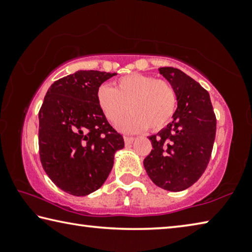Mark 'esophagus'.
Here are the masks:
<instances>
[{
	"instance_id": "34e87169",
	"label": "esophagus",
	"mask_w": 252,
	"mask_h": 252,
	"mask_svg": "<svg viewBox=\"0 0 252 252\" xmlns=\"http://www.w3.org/2000/svg\"><path fill=\"white\" fill-rule=\"evenodd\" d=\"M133 141H134V138H132V136H125L126 146H130V144Z\"/></svg>"
}]
</instances>
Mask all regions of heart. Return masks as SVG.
I'll list each match as a JSON object with an SVG mask.
<instances>
[{"label":"heart","mask_w":252,"mask_h":252,"mask_svg":"<svg viewBox=\"0 0 252 252\" xmlns=\"http://www.w3.org/2000/svg\"><path fill=\"white\" fill-rule=\"evenodd\" d=\"M116 87L101 85L97 90V105L106 120L127 132H139L147 127L158 131L167 126L176 112L177 92L173 85L153 75L132 73L116 81Z\"/></svg>","instance_id":"b5f03b06"}]
</instances>
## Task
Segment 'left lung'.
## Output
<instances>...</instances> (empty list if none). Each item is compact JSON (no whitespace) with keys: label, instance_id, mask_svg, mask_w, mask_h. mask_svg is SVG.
<instances>
[{"label":"left lung","instance_id":"1","mask_svg":"<svg viewBox=\"0 0 252 252\" xmlns=\"http://www.w3.org/2000/svg\"><path fill=\"white\" fill-rule=\"evenodd\" d=\"M173 85L178 108L172 122L151 135L152 150L143 161L155 185L169 191L186 190L197 182L210 161L217 119L207 90L185 72L159 67Z\"/></svg>","mask_w":252,"mask_h":252}]
</instances>
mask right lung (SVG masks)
Instances as JSON below:
<instances>
[{
  "label": "right lung",
  "mask_w": 252,
  "mask_h": 252,
  "mask_svg": "<svg viewBox=\"0 0 252 252\" xmlns=\"http://www.w3.org/2000/svg\"><path fill=\"white\" fill-rule=\"evenodd\" d=\"M117 73L82 71L59 79L39 112L40 160L55 186L72 195L99 189L113 167L123 136L97 105V90Z\"/></svg>",
  "instance_id": "add662e5"
}]
</instances>
